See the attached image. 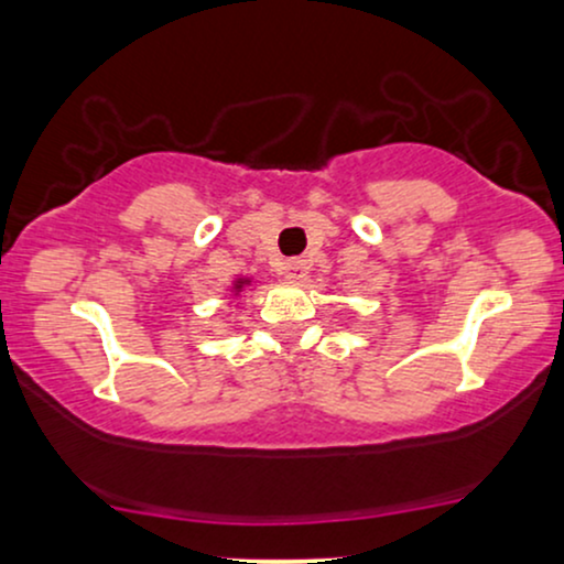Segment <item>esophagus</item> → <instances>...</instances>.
I'll list each match as a JSON object with an SVG mask.
<instances>
[{
  "label": "esophagus",
  "mask_w": 564,
  "mask_h": 564,
  "mask_svg": "<svg viewBox=\"0 0 564 564\" xmlns=\"http://www.w3.org/2000/svg\"><path fill=\"white\" fill-rule=\"evenodd\" d=\"M307 260H286L281 264V273L289 278V281H304L307 278Z\"/></svg>",
  "instance_id": "34e87169"
}]
</instances>
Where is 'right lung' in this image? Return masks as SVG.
I'll list each match as a JSON object with an SVG mask.
<instances>
[{"label": "right lung", "instance_id": "add662e5", "mask_svg": "<svg viewBox=\"0 0 564 564\" xmlns=\"http://www.w3.org/2000/svg\"><path fill=\"white\" fill-rule=\"evenodd\" d=\"M249 286H251V278H249V275H238L236 281L230 283V289H228V291H230V294H232V300H236V296L241 294L243 289H249Z\"/></svg>", "mask_w": 564, "mask_h": 564}]
</instances>
